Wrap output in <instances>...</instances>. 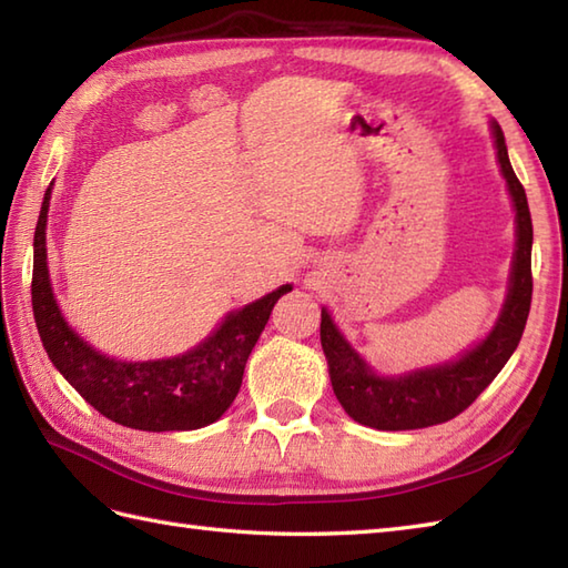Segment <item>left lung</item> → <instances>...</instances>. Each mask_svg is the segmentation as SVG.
<instances>
[{
    "label": "left lung",
    "mask_w": 568,
    "mask_h": 568,
    "mask_svg": "<svg viewBox=\"0 0 568 568\" xmlns=\"http://www.w3.org/2000/svg\"><path fill=\"white\" fill-rule=\"evenodd\" d=\"M490 129L517 222L510 287L496 327L484 342L449 364L388 378L371 371L366 361L344 339V334L336 329L329 312L322 307L320 339L329 364L332 388L346 415L358 425L400 432L454 419L488 388L523 339L529 303H532V216H529L525 187L510 165L503 129L498 122H490Z\"/></svg>",
    "instance_id": "obj_1"
}]
</instances>
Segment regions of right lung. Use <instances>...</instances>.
Returning <instances> with one entry per match:
<instances>
[{
	"label": "right lung",
	"mask_w": 568,
	"mask_h": 568,
	"mask_svg": "<svg viewBox=\"0 0 568 568\" xmlns=\"http://www.w3.org/2000/svg\"><path fill=\"white\" fill-rule=\"evenodd\" d=\"M51 185L33 234L31 277L33 317L48 358L84 400L116 425L143 432H185L212 425L234 403L251 348L268 324L275 303L293 285H281L256 303L229 312L216 332L183 356L136 364L104 356L68 327L55 303L45 253Z\"/></svg>",
	"instance_id": "1"
}]
</instances>
